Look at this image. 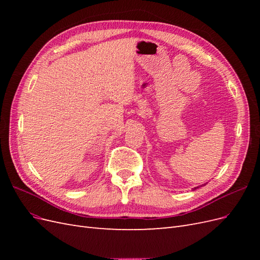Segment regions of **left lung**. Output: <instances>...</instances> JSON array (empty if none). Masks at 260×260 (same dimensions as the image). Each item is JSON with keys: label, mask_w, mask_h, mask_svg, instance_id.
<instances>
[{"label": "left lung", "mask_w": 260, "mask_h": 260, "mask_svg": "<svg viewBox=\"0 0 260 260\" xmlns=\"http://www.w3.org/2000/svg\"><path fill=\"white\" fill-rule=\"evenodd\" d=\"M198 187H199V186H198ZM198 187H194V188H193V190H196V188H198Z\"/></svg>", "instance_id": "8db88e82"}]
</instances>
